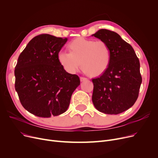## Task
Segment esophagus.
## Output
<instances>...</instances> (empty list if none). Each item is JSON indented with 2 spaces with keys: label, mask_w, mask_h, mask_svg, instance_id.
<instances>
[{
  "label": "esophagus",
  "mask_w": 158,
  "mask_h": 158,
  "mask_svg": "<svg viewBox=\"0 0 158 158\" xmlns=\"http://www.w3.org/2000/svg\"><path fill=\"white\" fill-rule=\"evenodd\" d=\"M87 79V78L85 77H80V80L81 81H86Z\"/></svg>",
  "instance_id": "esophagus-1"
}]
</instances>
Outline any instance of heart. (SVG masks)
<instances>
[{
    "label": "heart",
    "instance_id": "b5f03b06",
    "mask_svg": "<svg viewBox=\"0 0 158 158\" xmlns=\"http://www.w3.org/2000/svg\"><path fill=\"white\" fill-rule=\"evenodd\" d=\"M71 52L61 51L57 57L66 72L76 73L81 67L92 76H98L108 68L111 52L109 45L102 40L78 38L70 44Z\"/></svg>",
    "mask_w": 158,
    "mask_h": 158
}]
</instances>
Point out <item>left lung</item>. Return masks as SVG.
<instances>
[{"mask_svg":"<svg viewBox=\"0 0 158 158\" xmlns=\"http://www.w3.org/2000/svg\"><path fill=\"white\" fill-rule=\"evenodd\" d=\"M105 41L111 52L108 68L92 79V101L102 113L117 114L134 105L142 82L139 61L132 46L117 32L100 29L92 35Z\"/></svg>","mask_w":158,"mask_h":158,"instance_id":"8db88e82","label":"left lung"}]
</instances>
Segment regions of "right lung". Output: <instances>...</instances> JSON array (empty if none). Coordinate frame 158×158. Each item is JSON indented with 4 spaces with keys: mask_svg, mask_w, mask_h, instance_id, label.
I'll use <instances>...</instances> for the list:
<instances>
[{
    "mask_svg": "<svg viewBox=\"0 0 158 158\" xmlns=\"http://www.w3.org/2000/svg\"><path fill=\"white\" fill-rule=\"evenodd\" d=\"M67 40L40 35L19 57L15 89L22 106L37 117L49 118L64 113L80 85L78 76L66 72L58 60V53Z\"/></svg>",
    "mask_w": 158,
    "mask_h": 158,
    "instance_id": "obj_1",
    "label": "right lung"
}]
</instances>
